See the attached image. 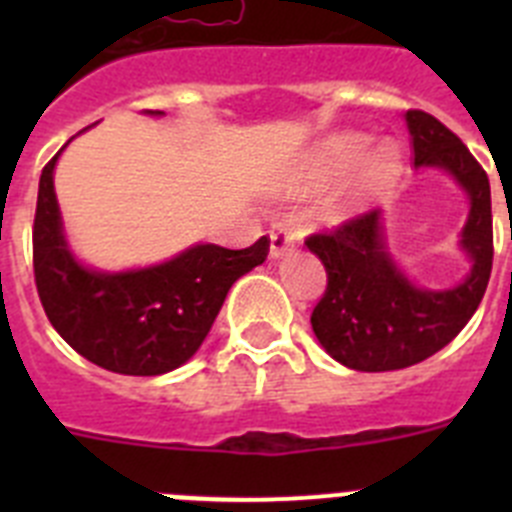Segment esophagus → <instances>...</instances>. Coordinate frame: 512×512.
Here are the masks:
<instances>
[{
    "instance_id": "1",
    "label": "esophagus",
    "mask_w": 512,
    "mask_h": 512,
    "mask_svg": "<svg viewBox=\"0 0 512 512\" xmlns=\"http://www.w3.org/2000/svg\"><path fill=\"white\" fill-rule=\"evenodd\" d=\"M269 238H271V246H269L271 259H279V256H284V253L292 251V248L297 246V241H300V235H297L295 230L289 228V225H284V223L271 225Z\"/></svg>"
}]
</instances>
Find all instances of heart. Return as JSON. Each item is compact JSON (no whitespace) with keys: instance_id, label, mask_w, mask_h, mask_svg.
I'll return each instance as SVG.
<instances>
[{"instance_id":"1","label":"heart","mask_w":512,"mask_h":512,"mask_svg":"<svg viewBox=\"0 0 512 512\" xmlns=\"http://www.w3.org/2000/svg\"><path fill=\"white\" fill-rule=\"evenodd\" d=\"M366 151V140L359 135H348V138L333 140L328 148H325L323 158H320L318 176H333L346 171L348 166H354ZM397 169V161L390 151H382L369 161L364 174V187H379V184L390 182L392 174Z\"/></svg>"}]
</instances>
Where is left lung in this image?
Wrapping results in <instances>:
<instances>
[{
    "mask_svg": "<svg viewBox=\"0 0 512 512\" xmlns=\"http://www.w3.org/2000/svg\"><path fill=\"white\" fill-rule=\"evenodd\" d=\"M415 166H436L467 189L472 210L461 246L474 266L459 287L418 289L384 246L379 210L305 238L325 266L328 284L310 315L320 346L356 372H395L441 351L459 336L485 297L492 271V200L487 171L441 120L408 110Z\"/></svg>",
    "mask_w": 512,
    "mask_h": 512,
    "instance_id": "obj_1",
    "label": "left lung"
}]
</instances>
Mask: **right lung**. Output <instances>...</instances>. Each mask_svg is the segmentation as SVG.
<instances>
[{
	"mask_svg": "<svg viewBox=\"0 0 512 512\" xmlns=\"http://www.w3.org/2000/svg\"><path fill=\"white\" fill-rule=\"evenodd\" d=\"M61 151L43 166L33 223L35 287L45 315L76 354L107 372H171L197 354L235 279L264 264L269 238L241 251L200 243L166 264L122 274L84 269L66 246L53 192Z\"/></svg>",
	"mask_w": 512,
	"mask_h": 512,
	"instance_id": "obj_1",
	"label": "right lung"
}]
</instances>
